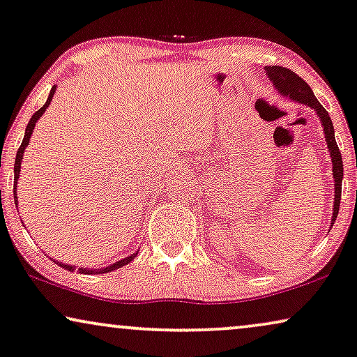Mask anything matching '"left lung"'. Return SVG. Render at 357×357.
I'll return each mask as SVG.
<instances>
[{
    "label": "left lung",
    "mask_w": 357,
    "mask_h": 357,
    "mask_svg": "<svg viewBox=\"0 0 357 357\" xmlns=\"http://www.w3.org/2000/svg\"><path fill=\"white\" fill-rule=\"evenodd\" d=\"M265 72H267V77L270 79V82L273 84L275 90H277L280 96L288 97L293 102L303 103V105L310 107L311 110H314V114L318 115L319 121H321L324 142H326L329 156H331V163H333V171H331L333 181H335V204H333V215H331V227H333V224H335V220L337 218V211H340L341 184H342V158L335 138V126H333V121L329 119L328 112L324 110V107L318 102V98L314 97L313 90L310 89V85L306 84L303 79L298 77L295 72L287 69V67H280V66L265 67Z\"/></svg>",
    "instance_id": "left-lung-1"
}]
</instances>
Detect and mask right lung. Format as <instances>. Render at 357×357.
<instances>
[{
	"instance_id": "add662e5",
	"label": "right lung",
	"mask_w": 357,
	"mask_h": 357,
	"mask_svg": "<svg viewBox=\"0 0 357 357\" xmlns=\"http://www.w3.org/2000/svg\"><path fill=\"white\" fill-rule=\"evenodd\" d=\"M54 92H56V85H54V87L51 89V93H49V97H47L46 103H44V105L40 107L39 110L36 112V114H34L33 116H31L29 123H28V126H26L24 138H22V143H21L20 150H17V153H16V161H15V204H16V207H17V194H16V189H17V179H20V174H21V161H22V158H24V150H26V146L29 145V142H31V135H33V130H34L36 123H38V120L40 119V116L44 115V112L47 110V107L51 105L52 97H54ZM137 255H138V250L135 252V254H132V255L125 257V259H121V260H119V261H115V264L108 265V267H103V268H84V267H79V272H80V273H85V275H102V273L114 272V270H116V268H121V267H123V265L130 264V261H132ZM54 261H56V264L59 265V267H62V268L69 270V272H74V270H75L74 265H70V264H64V261H59V260H54Z\"/></svg>"
}]
</instances>
